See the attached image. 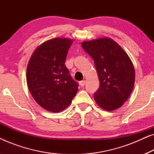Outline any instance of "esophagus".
I'll list each match as a JSON object with an SVG mask.
<instances>
[{
  "label": "esophagus",
  "mask_w": 154,
  "mask_h": 154,
  "mask_svg": "<svg viewBox=\"0 0 154 154\" xmlns=\"http://www.w3.org/2000/svg\"><path fill=\"white\" fill-rule=\"evenodd\" d=\"M79 84H80V85H81V87H83V86L85 85V80H84V81H80L79 82Z\"/></svg>",
  "instance_id": "1"
}]
</instances>
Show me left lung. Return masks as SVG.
<instances>
[{
    "mask_svg": "<svg viewBox=\"0 0 154 154\" xmlns=\"http://www.w3.org/2000/svg\"><path fill=\"white\" fill-rule=\"evenodd\" d=\"M83 50L94 60L100 87L94 98L101 108L121 107L133 89L135 72L132 61L119 44L109 38L83 42Z\"/></svg>",
    "mask_w": 154,
    "mask_h": 154,
    "instance_id": "8db88e82",
    "label": "left lung"
}]
</instances>
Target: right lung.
<instances>
[{
    "label": "right lung",
    "mask_w": 154,
    "mask_h": 154,
    "mask_svg": "<svg viewBox=\"0 0 154 154\" xmlns=\"http://www.w3.org/2000/svg\"><path fill=\"white\" fill-rule=\"evenodd\" d=\"M73 41L56 38L38 47L28 63L26 82L35 102L45 110L60 112L72 102L79 83L64 63Z\"/></svg>",
    "instance_id": "1"
}]
</instances>
